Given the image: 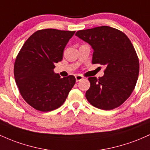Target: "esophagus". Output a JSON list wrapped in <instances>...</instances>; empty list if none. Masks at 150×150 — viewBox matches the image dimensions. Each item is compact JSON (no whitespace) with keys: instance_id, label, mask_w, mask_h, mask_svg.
<instances>
[{"instance_id":"obj_1","label":"esophagus","mask_w":150,"mask_h":150,"mask_svg":"<svg viewBox=\"0 0 150 150\" xmlns=\"http://www.w3.org/2000/svg\"><path fill=\"white\" fill-rule=\"evenodd\" d=\"M75 78H76V81L78 82V81H79L83 79V76H81V75H76Z\"/></svg>"}]
</instances>
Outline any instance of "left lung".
<instances>
[{
  "mask_svg": "<svg viewBox=\"0 0 150 150\" xmlns=\"http://www.w3.org/2000/svg\"><path fill=\"white\" fill-rule=\"evenodd\" d=\"M76 36L91 46L92 63L106 67L102 77L88 78V101L105 110L120 106L133 91L139 75V59L130 40L108 26L79 30Z\"/></svg>",
  "mask_w": 150,
  "mask_h": 150,
  "instance_id": "8db88e82",
  "label": "left lung"
}]
</instances>
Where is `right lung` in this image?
<instances>
[{"mask_svg":"<svg viewBox=\"0 0 150 150\" xmlns=\"http://www.w3.org/2000/svg\"><path fill=\"white\" fill-rule=\"evenodd\" d=\"M75 31L45 29L27 40L16 57L15 79L21 96L36 110L48 112L59 108L76 82L74 76L60 78L54 64L62 61L67 44Z\"/></svg>","mask_w":150,"mask_h":150,"instance_id":"1","label":"right lung"}]
</instances>
